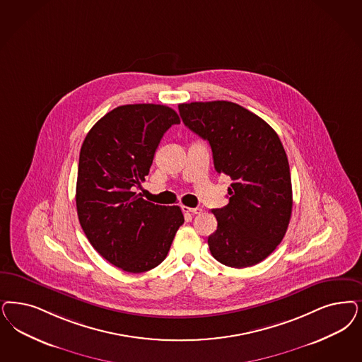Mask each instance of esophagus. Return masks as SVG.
<instances>
[{
  "label": "esophagus",
  "instance_id": "34e87169",
  "mask_svg": "<svg viewBox=\"0 0 362 362\" xmlns=\"http://www.w3.org/2000/svg\"><path fill=\"white\" fill-rule=\"evenodd\" d=\"M182 210L185 212H189V214H200L202 212V209H199V207L192 209V207H187V206H183Z\"/></svg>",
  "mask_w": 362,
  "mask_h": 362
}]
</instances>
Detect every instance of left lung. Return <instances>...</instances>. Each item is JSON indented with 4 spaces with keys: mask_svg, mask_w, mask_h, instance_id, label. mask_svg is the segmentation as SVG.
<instances>
[{
    "mask_svg": "<svg viewBox=\"0 0 362 362\" xmlns=\"http://www.w3.org/2000/svg\"><path fill=\"white\" fill-rule=\"evenodd\" d=\"M185 125L207 140L218 174L227 175L228 204L214 209L212 257L243 269L262 262L286 234L293 191L286 152L274 129L231 101L179 104Z\"/></svg>",
    "mask_w": 362,
    "mask_h": 362,
    "instance_id": "1",
    "label": "left lung"
}]
</instances>
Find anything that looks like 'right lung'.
Segmentation results:
<instances>
[{
  "mask_svg": "<svg viewBox=\"0 0 362 362\" xmlns=\"http://www.w3.org/2000/svg\"><path fill=\"white\" fill-rule=\"evenodd\" d=\"M180 119L160 104L120 105L90 128L80 150L76 207L89 243L113 266L144 273L167 257L185 223L179 206L140 198L164 132Z\"/></svg>",
  "mask_w": 362,
  "mask_h": 362,
  "instance_id": "add662e5",
  "label": "right lung"
}]
</instances>
